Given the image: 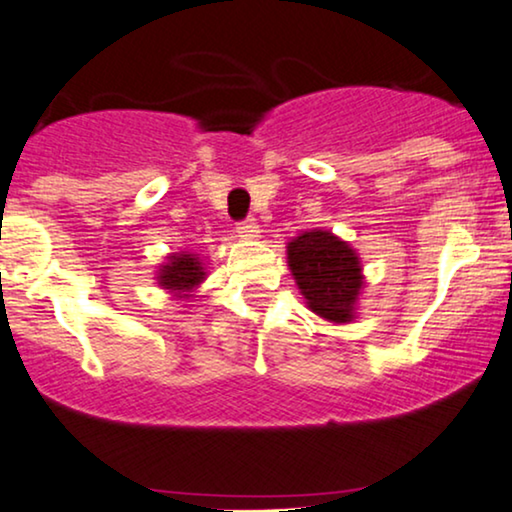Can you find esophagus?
<instances>
[{
	"mask_svg": "<svg viewBox=\"0 0 512 512\" xmlns=\"http://www.w3.org/2000/svg\"><path fill=\"white\" fill-rule=\"evenodd\" d=\"M237 232H240L242 240H258L261 237V228H258L256 218H247V221H242L240 225H237Z\"/></svg>",
	"mask_w": 512,
	"mask_h": 512,
	"instance_id": "1",
	"label": "esophagus"
}]
</instances>
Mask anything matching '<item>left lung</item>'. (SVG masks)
Segmentation results:
<instances>
[{
  "label": "left lung",
  "mask_w": 512,
  "mask_h": 512,
  "mask_svg": "<svg viewBox=\"0 0 512 512\" xmlns=\"http://www.w3.org/2000/svg\"><path fill=\"white\" fill-rule=\"evenodd\" d=\"M287 263L305 305L334 324L353 322L367 287L360 254L331 230H305L287 242Z\"/></svg>",
  "instance_id": "8db88e82"
}]
</instances>
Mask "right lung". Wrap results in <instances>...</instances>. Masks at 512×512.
I'll use <instances>...</instances> for the list:
<instances>
[{
  "label": "right lung",
  "instance_id": "1",
  "mask_svg": "<svg viewBox=\"0 0 512 512\" xmlns=\"http://www.w3.org/2000/svg\"><path fill=\"white\" fill-rule=\"evenodd\" d=\"M207 258L192 254V251H176L164 258V263L157 268V284L164 291H169L176 301L190 303L197 298L199 284L207 280Z\"/></svg>",
  "mask_w": 512,
  "mask_h": 512
}]
</instances>
